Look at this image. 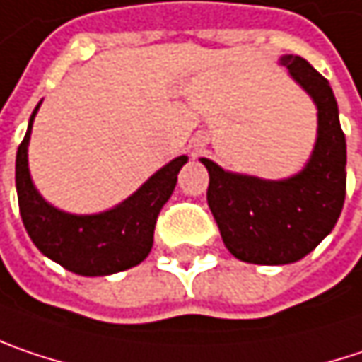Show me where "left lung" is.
I'll list each match as a JSON object with an SVG mask.
<instances>
[{"label":"left lung","mask_w":362,"mask_h":362,"mask_svg":"<svg viewBox=\"0 0 362 362\" xmlns=\"http://www.w3.org/2000/svg\"><path fill=\"white\" fill-rule=\"evenodd\" d=\"M280 65L317 107V140L303 170L270 181L202 158L224 245L237 259L259 266H284L311 253L336 226L346 195V138L329 82L298 55H282Z\"/></svg>","instance_id":"left-lung-1"}]
</instances>
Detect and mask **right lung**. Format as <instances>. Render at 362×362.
Wrapping results in <instances>:
<instances>
[{
    "label": "right lung",
    "mask_w": 362,
    "mask_h": 362,
    "mask_svg": "<svg viewBox=\"0 0 362 362\" xmlns=\"http://www.w3.org/2000/svg\"><path fill=\"white\" fill-rule=\"evenodd\" d=\"M16 154V192L24 228L42 255L80 276H109L144 262L152 249L154 224L177 185L187 156H177L156 170L119 206L98 214H69L42 199L28 170L33 121Z\"/></svg>",
    "instance_id": "1"
}]
</instances>
